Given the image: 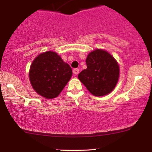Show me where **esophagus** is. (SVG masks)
Listing matches in <instances>:
<instances>
[{
	"label": "esophagus",
	"instance_id": "34e87169",
	"mask_svg": "<svg viewBox=\"0 0 152 152\" xmlns=\"http://www.w3.org/2000/svg\"><path fill=\"white\" fill-rule=\"evenodd\" d=\"M78 73H79V70H78V69H74V70H73V74L74 75H78Z\"/></svg>",
	"mask_w": 152,
	"mask_h": 152
}]
</instances>
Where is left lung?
I'll return each mask as SVG.
<instances>
[{
	"mask_svg": "<svg viewBox=\"0 0 152 152\" xmlns=\"http://www.w3.org/2000/svg\"><path fill=\"white\" fill-rule=\"evenodd\" d=\"M87 68L78 75V79L95 96H103L114 89L119 77L118 62L109 52L95 49L87 56Z\"/></svg>",
	"mask_w": 152,
	"mask_h": 152,
	"instance_id": "8db88e82",
	"label": "left lung"
}]
</instances>
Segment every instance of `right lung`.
<instances>
[{
	"instance_id": "right-lung-1",
	"label": "right lung",
	"mask_w": 152,
	"mask_h": 152,
	"mask_svg": "<svg viewBox=\"0 0 152 152\" xmlns=\"http://www.w3.org/2000/svg\"><path fill=\"white\" fill-rule=\"evenodd\" d=\"M72 76V69L54 51L40 53L29 70L30 83L36 93L45 99L57 97Z\"/></svg>"
}]
</instances>
